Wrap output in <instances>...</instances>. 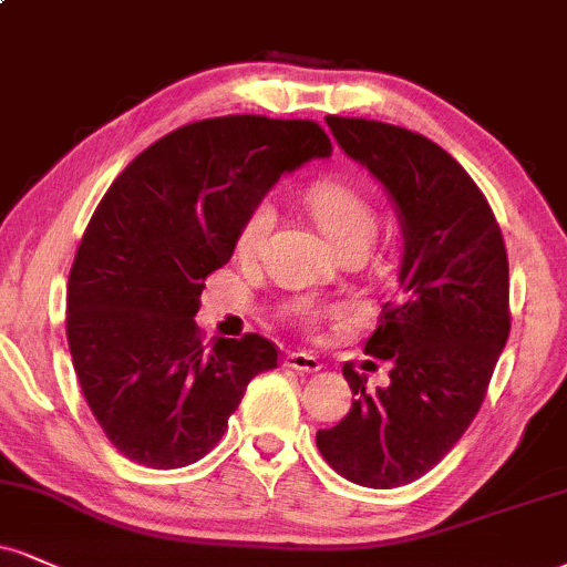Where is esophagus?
Here are the masks:
<instances>
[{"mask_svg": "<svg viewBox=\"0 0 567 567\" xmlns=\"http://www.w3.org/2000/svg\"><path fill=\"white\" fill-rule=\"evenodd\" d=\"M285 367H290L296 372H319L322 370V361L306 351H292L285 357Z\"/></svg>", "mask_w": 567, "mask_h": 567, "instance_id": "obj_1", "label": "esophagus"}]
</instances>
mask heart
<instances>
[{
	"label": "heart",
	"instance_id": "heart-1",
	"mask_svg": "<svg viewBox=\"0 0 567 567\" xmlns=\"http://www.w3.org/2000/svg\"><path fill=\"white\" fill-rule=\"evenodd\" d=\"M306 203H309L317 227L322 229V235L332 243V248L340 256L353 254V250L367 254L372 248L380 227L378 210L372 208V203L359 189L343 182H319L309 189ZM275 221L277 210L269 200H261L258 206H254V210L245 216L240 231H237V256L254 258L261 250L266 237H269ZM288 317L301 327H311L319 322L322 311L311 301H296L288 306Z\"/></svg>",
	"mask_w": 567,
	"mask_h": 567
}]
</instances>
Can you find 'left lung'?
<instances>
[{
	"instance_id": "obj_1",
	"label": "left lung",
	"mask_w": 567,
	"mask_h": 567,
	"mask_svg": "<svg viewBox=\"0 0 567 567\" xmlns=\"http://www.w3.org/2000/svg\"><path fill=\"white\" fill-rule=\"evenodd\" d=\"M324 121L340 150L383 184L404 254L399 301L385 303L364 346L391 364V383L370 391L346 364L357 401L317 433V446L351 483L406 486L452 452L486 399L509 336L507 250L478 184L446 150L380 121Z\"/></svg>"
}]
</instances>
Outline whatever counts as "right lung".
Wrapping results in <instances>:
<instances>
[{"instance_id": "1", "label": "right lung", "mask_w": 567, "mask_h": 567, "mask_svg": "<svg viewBox=\"0 0 567 567\" xmlns=\"http://www.w3.org/2000/svg\"><path fill=\"white\" fill-rule=\"evenodd\" d=\"M313 121L224 115L150 145L111 184L68 277V346L94 420L136 465H193L277 349L261 336L203 346L195 313L245 216L282 174L330 158Z\"/></svg>"}]
</instances>
